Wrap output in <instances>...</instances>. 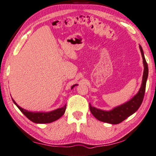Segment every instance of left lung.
Listing matches in <instances>:
<instances>
[{"instance_id":"8db88e82","label":"left lung","mask_w":156,"mask_h":156,"mask_svg":"<svg viewBox=\"0 0 156 156\" xmlns=\"http://www.w3.org/2000/svg\"><path fill=\"white\" fill-rule=\"evenodd\" d=\"M140 49L143 59V65H144V73H143L142 82L140 89L138 92L127 102L118 105L110 110H103L98 109L95 107H92L90 103V109L94 117L101 122L111 123V124H118L122 122L123 120L127 119L133 114L137 111L142 104L143 98H144L146 84L149 73V69L147 61L145 60L144 52L142 46L140 45Z\"/></svg>"}]
</instances>
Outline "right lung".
<instances>
[{
	"mask_svg": "<svg viewBox=\"0 0 156 156\" xmlns=\"http://www.w3.org/2000/svg\"><path fill=\"white\" fill-rule=\"evenodd\" d=\"M77 85V84L73 85L72 87H71V90H72L75 86ZM12 99L13 101L14 104L17 106V108L21 110V112L23 113L28 119L35 123H48L55 122V121L59 119L65 114L66 108V104L65 106H63L62 108H58V109L50 111V112H31V111H28L21 108L20 106L14 101L13 98H12Z\"/></svg>",
	"mask_w": 156,
	"mask_h": 156,
	"instance_id": "obj_1",
	"label": "right lung"
}]
</instances>
